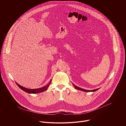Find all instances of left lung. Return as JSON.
Returning a JSON list of instances; mask_svg holds the SVG:
<instances>
[{
  "mask_svg": "<svg viewBox=\"0 0 126 126\" xmlns=\"http://www.w3.org/2000/svg\"><path fill=\"white\" fill-rule=\"evenodd\" d=\"M73 86H74V87H75V89H77V90H81V91H84V92H95V91L98 90L99 89H97L93 90H85V89H82V88H79V87H78L75 86V85H74L73 84Z\"/></svg>",
  "mask_w": 126,
  "mask_h": 126,
  "instance_id": "obj_1",
  "label": "left lung"
}]
</instances>
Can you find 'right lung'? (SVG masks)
Instances as JSON below:
<instances>
[{
	"instance_id": "right-lung-1",
	"label": "right lung",
	"mask_w": 126,
	"mask_h": 126,
	"mask_svg": "<svg viewBox=\"0 0 126 126\" xmlns=\"http://www.w3.org/2000/svg\"><path fill=\"white\" fill-rule=\"evenodd\" d=\"M51 80H50V82L47 84V85L40 88H38V89H28V88H26L25 87H23L22 86H21V85H19L18 84H17L16 82V83L17 84V86H18L21 89H22V90H23L24 92L29 93V94H36V93H41L42 92H44L45 91H46V90H47L49 86L50 85V84L51 83Z\"/></svg>"
}]
</instances>
